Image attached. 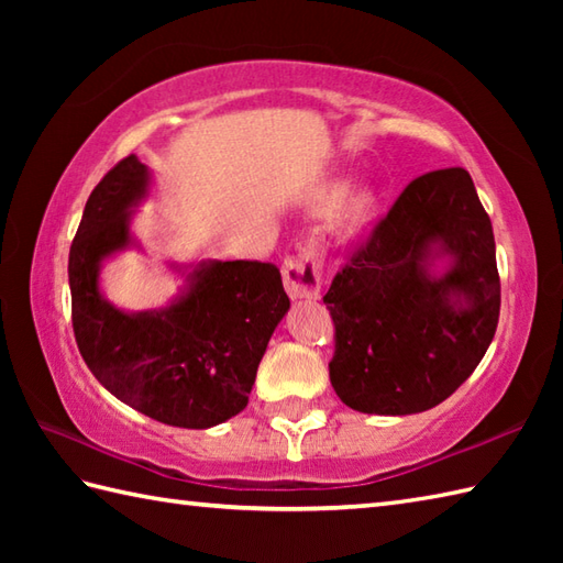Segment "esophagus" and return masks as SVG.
<instances>
[{"mask_svg": "<svg viewBox=\"0 0 563 563\" xmlns=\"http://www.w3.org/2000/svg\"><path fill=\"white\" fill-rule=\"evenodd\" d=\"M324 254L319 246H305L283 263V283L292 300H319Z\"/></svg>", "mask_w": 563, "mask_h": 563, "instance_id": "1", "label": "esophagus"}]
</instances>
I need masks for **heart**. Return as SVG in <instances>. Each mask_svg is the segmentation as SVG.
<instances>
[{
	"instance_id": "b5f03b06",
	"label": "heart",
	"mask_w": 563,
	"mask_h": 563,
	"mask_svg": "<svg viewBox=\"0 0 563 563\" xmlns=\"http://www.w3.org/2000/svg\"><path fill=\"white\" fill-rule=\"evenodd\" d=\"M341 196H343V186L327 190V194L317 200V206H314L317 212L331 210L341 200ZM375 208H377V198H375L373 190H367V188L355 190V194L343 202L341 222H343L345 230H357V227H363L369 218H373Z\"/></svg>"
}]
</instances>
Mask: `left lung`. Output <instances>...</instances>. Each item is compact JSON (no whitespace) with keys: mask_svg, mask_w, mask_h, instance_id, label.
<instances>
[{"mask_svg":"<svg viewBox=\"0 0 563 563\" xmlns=\"http://www.w3.org/2000/svg\"><path fill=\"white\" fill-rule=\"evenodd\" d=\"M451 258L435 276L432 261ZM331 385L363 413L406 416L445 401L482 363L500 312L492 220L460 166L404 188L336 273Z\"/></svg>","mask_w":563,"mask_h":563,"instance_id":"left-lung-1","label":"left lung"}]
</instances>
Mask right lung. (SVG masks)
<instances>
[{"mask_svg":"<svg viewBox=\"0 0 563 563\" xmlns=\"http://www.w3.org/2000/svg\"><path fill=\"white\" fill-rule=\"evenodd\" d=\"M147 186V166L130 154L91 190L69 246L71 329L113 397L166 426L210 428L244 411L290 300L273 263L210 261L169 307L130 314L106 302L99 266L133 242L130 208Z\"/></svg>","mask_w":563,"mask_h":563,"instance_id":"1","label":"right lung"}]
</instances>
